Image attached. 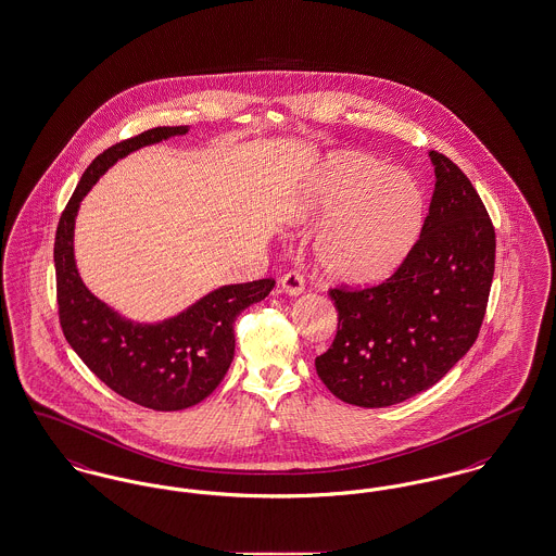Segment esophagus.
Instances as JSON below:
<instances>
[{"label":"esophagus","instance_id":"1","mask_svg":"<svg viewBox=\"0 0 556 556\" xmlns=\"http://www.w3.org/2000/svg\"><path fill=\"white\" fill-rule=\"evenodd\" d=\"M279 286L288 295H300L304 291V277L295 270H290L279 279Z\"/></svg>","mask_w":556,"mask_h":556}]
</instances>
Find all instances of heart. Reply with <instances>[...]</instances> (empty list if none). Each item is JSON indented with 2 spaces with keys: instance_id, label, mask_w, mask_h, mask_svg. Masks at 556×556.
Wrapping results in <instances>:
<instances>
[{
  "instance_id": "b5f03b06",
  "label": "heart",
  "mask_w": 556,
  "mask_h": 556,
  "mask_svg": "<svg viewBox=\"0 0 556 556\" xmlns=\"http://www.w3.org/2000/svg\"><path fill=\"white\" fill-rule=\"evenodd\" d=\"M302 218L329 214L313 258L318 273L342 286H369L396 268L421 231L424 193L417 181L365 152L325 160L300 206Z\"/></svg>"
}]
</instances>
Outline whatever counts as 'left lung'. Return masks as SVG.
<instances>
[{
	"instance_id": "obj_1",
	"label": "left lung",
	"mask_w": 556,
	"mask_h": 556,
	"mask_svg": "<svg viewBox=\"0 0 556 556\" xmlns=\"http://www.w3.org/2000/svg\"><path fill=\"white\" fill-rule=\"evenodd\" d=\"M435 189L424 229L383 283L329 290L338 333L317 356L333 396L383 408L435 386L476 344L494 277L496 233L467 175L429 152Z\"/></svg>"
}]
</instances>
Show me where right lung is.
<instances>
[{
	"mask_svg": "<svg viewBox=\"0 0 556 556\" xmlns=\"http://www.w3.org/2000/svg\"><path fill=\"white\" fill-rule=\"evenodd\" d=\"M187 131L189 127H156L102 152L83 173L60 216L53 243L64 338L110 390L152 410H184L211 396L233 361L236 318L275 288L273 279L223 286L175 317L137 323L110 308L83 283L75 261V218L83 198L118 160Z\"/></svg>",
	"mask_w": 556,
	"mask_h": 556,
	"instance_id": "obj_1",
	"label": "right lung"
}]
</instances>
